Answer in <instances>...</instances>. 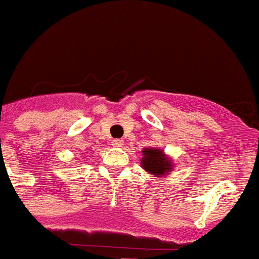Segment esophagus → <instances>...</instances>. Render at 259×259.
Returning a JSON list of instances; mask_svg holds the SVG:
<instances>
[{
  "label": "esophagus",
  "instance_id": "esophagus-1",
  "mask_svg": "<svg viewBox=\"0 0 259 259\" xmlns=\"http://www.w3.org/2000/svg\"><path fill=\"white\" fill-rule=\"evenodd\" d=\"M112 145H114V147H117V148H119V147H123V145H124V140H121V139H115V140H112Z\"/></svg>",
  "mask_w": 259,
  "mask_h": 259
}]
</instances>
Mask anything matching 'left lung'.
<instances>
[{
	"instance_id": "8db88e82",
	"label": "left lung",
	"mask_w": 259,
	"mask_h": 259,
	"mask_svg": "<svg viewBox=\"0 0 259 259\" xmlns=\"http://www.w3.org/2000/svg\"><path fill=\"white\" fill-rule=\"evenodd\" d=\"M143 169L153 176H165L172 170L173 163L160 148H144L140 160Z\"/></svg>"
}]
</instances>
